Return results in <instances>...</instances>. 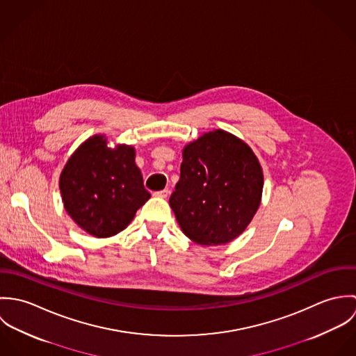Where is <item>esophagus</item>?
Listing matches in <instances>:
<instances>
[{
  "label": "esophagus",
  "instance_id": "34e87169",
  "mask_svg": "<svg viewBox=\"0 0 356 356\" xmlns=\"http://www.w3.org/2000/svg\"><path fill=\"white\" fill-rule=\"evenodd\" d=\"M168 195H170V191H168V189L157 191V192H154V193H153V196H156V197H160V199H167V197H168Z\"/></svg>",
  "mask_w": 356,
  "mask_h": 356
}]
</instances>
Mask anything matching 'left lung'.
<instances>
[{
    "label": "left lung",
    "instance_id": "8db88e82",
    "mask_svg": "<svg viewBox=\"0 0 356 356\" xmlns=\"http://www.w3.org/2000/svg\"><path fill=\"white\" fill-rule=\"evenodd\" d=\"M261 189L263 172L252 149L233 134L215 130L185 147L170 205L191 240L220 245L250 225Z\"/></svg>",
    "mask_w": 356,
    "mask_h": 356
}]
</instances>
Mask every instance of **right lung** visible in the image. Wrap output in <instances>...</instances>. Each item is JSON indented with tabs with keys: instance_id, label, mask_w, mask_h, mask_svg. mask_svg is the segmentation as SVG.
<instances>
[{
	"instance_id": "add662e5",
	"label": "right lung",
	"mask_w": 356,
	"mask_h": 356,
	"mask_svg": "<svg viewBox=\"0 0 356 356\" xmlns=\"http://www.w3.org/2000/svg\"><path fill=\"white\" fill-rule=\"evenodd\" d=\"M134 148H108L102 136L85 141L60 177L64 208L75 223L95 237L123 230L151 193L144 188Z\"/></svg>"
}]
</instances>
